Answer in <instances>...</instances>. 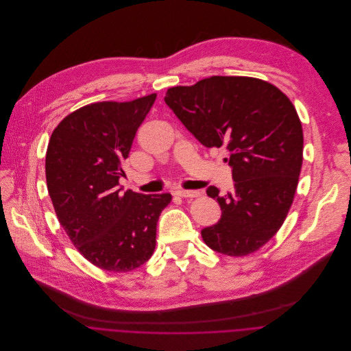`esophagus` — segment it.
<instances>
[{"instance_id": "1", "label": "esophagus", "mask_w": 351, "mask_h": 351, "mask_svg": "<svg viewBox=\"0 0 351 351\" xmlns=\"http://www.w3.org/2000/svg\"><path fill=\"white\" fill-rule=\"evenodd\" d=\"M176 193L181 197H196L200 195L199 191H192V189H177Z\"/></svg>"}]
</instances>
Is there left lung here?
<instances>
[{
	"label": "left lung",
	"instance_id": "obj_1",
	"mask_svg": "<svg viewBox=\"0 0 351 351\" xmlns=\"http://www.w3.org/2000/svg\"><path fill=\"white\" fill-rule=\"evenodd\" d=\"M165 102L206 147H226L234 189L217 199L221 219L202 230L204 243L227 256H246L284 224L303 163V128L289 98L253 79L213 76L169 88Z\"/></svg>",
	"mask_w": 351,
	"mask_h": 351
}]
</instances>
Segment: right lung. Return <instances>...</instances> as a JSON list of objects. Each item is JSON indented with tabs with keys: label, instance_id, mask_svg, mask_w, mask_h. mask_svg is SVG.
I'll use <instances>...</instances> for the list:
<instances>
[{
	"label": "right lung",
	"instance_id": "add662e5",
	"mask_svg": "<svg viewBox=\"0 0 351 351\" xmlns=\"http://www.w3.org/2000/svg\"><path fill=\"white\" fill-rule=\"evenodd\" d=\"M156 94L131 102H98L66 116L45 156L48 192L62 228L94 265L127 272L147 263L170 193L144 195L119 184L138 127Z\"/></svg>",
	"mask_w": 351,
	"mask_h": 351
}]
</instances>
